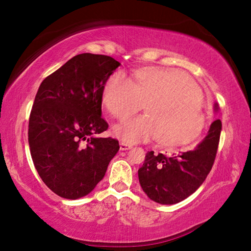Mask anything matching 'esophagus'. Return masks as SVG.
Wrapping results in <instances>:
<instances>
[{"label":"esophagus","mask_w":251,"mask_h":251,"mask_svg":"<svg viewBox=\"0 0 251 251\" xmlns=\"http://www.w3.org/2000/svg\"><path fill=\"white\" fill-rule=\"evenodd\" d=\"M120 146H121V151H128V150H130L131 147H133V145H130V144H127V143H124V142H122L120 144Z\"/></svg>","instance_id":"1"}]
</instances>
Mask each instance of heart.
Masks as SVG:
<instances>
[{"label":"heart","instance_id":"b5f03b06","mask_svg":"<svg viewBox=\"0 0 251 251\" xmlns=\"http://www.w3.org/2000/svg\"><path fill=\"white\" fill-rule=\"evenodd\" d=\"M103 104L108 113L123 121L146 106L147 115L115 126L114 133L127 143L152 138L161 146L178 147L195 141L206 126L202 94L184 72L144 67L131 82L114 73L106 80Z\"/></svg>","mask_w":251,"mask_h":251}]
</instances>
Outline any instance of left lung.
<instances>
[{
	"label": "left lung",
	"mask_w": 251,
	"mask_h": 251,
	"mask_svg": "<svg viewBox=\"0 0 251 251\" xmlns=\"http://www.w3.org/2000/svg\"><path fill=\"white\" fill-rule=\"evenodd\" d=\"M220 131L222 122L216 120L205 139L193 151L171 156L148 151L138 169L139 182L147 196L161 205H173L196 192L214 165Z\"/></svg>",
	"instance_id": "8db88e82"
}]
</instances>
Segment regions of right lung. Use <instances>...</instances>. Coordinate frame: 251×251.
Returning <instances> with one entry per match:
<instances>
[{
	"label": "right lung",
	"instance_id": "right-lung-1",
	"mask_svg": "<svg viewBox=\"0 0 251 251\" xmlns=\"http://www.w3.org/2000/svg\"><path fill=\"white\" fill-rule=\"evenodd\" d=\"M110 56L78 54L41 83L28 121V145L42 180L58 196L77 199L103 179L120 150L117 139L99 137L106 80L120 66Z\"/></svg>",
	"mask_w": 251,
	"mask_h": 251
}]
</instances>
